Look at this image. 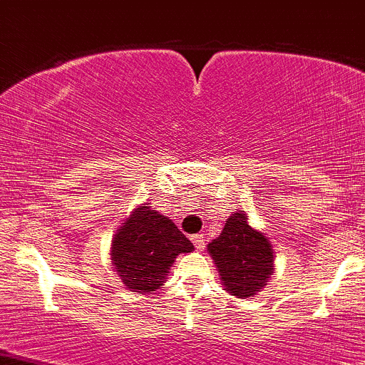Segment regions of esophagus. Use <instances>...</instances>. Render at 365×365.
Listing matches in <instances>:
<instances>
[{
    "mask_svg": "<svg viewBox=\"0 0 365 365\" xmlns=\"http://www.w3.org/2000/svg\"><path fill=\"white\" fill-rule=\"evenodd\" d=\"M192 242L195 244L197 251H204L205 239H204V236H202V234H195V236H192Z\"/></svg>",
    "mask_w": 365,
    "mask_h": 365,
    "instance_id": "1",
    "label": "esophagus"
}]
</instances>
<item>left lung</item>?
<instances>
[{"label":"left lung","instance_id":"1","mask_svg":"<svg viewBox=\"0 0 365 365\" xmlns=\"http://www.w3.org/2000/svg\"><path fill=\"white\" fill-rule=\"evenodd\" d=\"M207 251L219 271L224 289L236 298L255 297L274 271L269 239L249 225L244 210L229 215L220 236L207 246Z\"/></svg>","mask_w":365,"mask_h":365}]
</instances>
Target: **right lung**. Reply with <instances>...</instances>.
I'll use <instances>...</instances> for the list:
<instances>
[{
	"instance_id": "add662e5",
	"label": "right lung",
	"mask_w": 365,
	"mask_h": 365,
	"mask_svg": "<svg viewBox=\"0 0 365 365\" xmlns=\"http://www.w3.org/2000/svg\"><path fill=\"white\" fill-rule=\"evenodd\" d=\"M193 249L170 217L141 204L113 236L110 262L129 292L146 294L163 286L177 256Z\"/></svg>"
}]
</instances>
